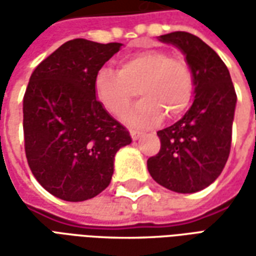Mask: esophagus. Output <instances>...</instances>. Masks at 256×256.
Here are the masks:
<instances>
[{
    "label": "esophagus",
    "mask_w": 256,
    "mask_h": 256,
    "mask_svg": "<svg viewBox=\"0 0 256 256\" xmlns=\"http://www.w3.org/2000/svg\"><path fill=\"white\" fill-rule=\"evenodd\" d=\"M130 136H132L133 141H137V140L141 137V133H140V132H137V130H130Z\"/></svg>",
    "instance_id": "34e87169"
}]
</instances>
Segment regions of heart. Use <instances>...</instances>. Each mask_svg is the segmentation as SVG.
<instances>
[{
  "instance_id": "heart-1",
  "label": "heart",
  "mask_w": 256,
  "mask_h": 256,
  "mask_svg": "<svg viewBox=\"0 0 256 256\" xmlns=\"http://www.w3.org/2000/svg\"><path fill=\"white\" fill-rule=\"evenodd\" d=\"M137 90L142 98L123 114V122L140 128H155L164 114L176 118L188 108L193 94L192 71L181 58L150 49L124 58L119 71L102 67L96 74V96L112 115H119Z\"/></svg>"
}]
</instances>
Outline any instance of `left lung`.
<instances>
[{
  "mask_svg": "<svg viewBox=\"0 0 256 256\" xmlns=\"http://www.w3.org/2000/svg\"><path fill=\"white\" fill-rule=\"evenodd\" d=\"M181 50L193 75V102L178 122L158 132L160 150L146 162L156 182L194 193L214 182L229 158L237 96L220 58L198 36L176 31L159 36Z\"/></svg>",
  "mask_w": 256,
  "mask_h": 256,
  "instance_id": "obj_1",
  "label": "left lung"
}]
</instances>
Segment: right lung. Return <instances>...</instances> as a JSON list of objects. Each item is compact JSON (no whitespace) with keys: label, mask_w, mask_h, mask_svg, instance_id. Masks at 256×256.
Listing matches in <instances>:
<instances>
[{"label":"right lung","mask_w":256,"mask_h":256,"mask_svg":"<svg viewBox=\"0 0 256 256\" xmlns=\"http://www.w3.org/2000/svg\"><path fill=\"white\" fill-rule=\"evenodd\" d=\"M120 48L71 40L31 74L23 98L26 156L36 181L66 202L102 192L116 152L132 142L94 92L96 74Z\"/></svg>","instance_id":"add662e5"}]
</instances>
